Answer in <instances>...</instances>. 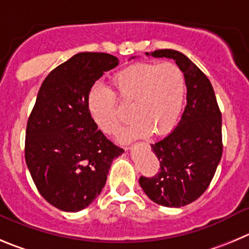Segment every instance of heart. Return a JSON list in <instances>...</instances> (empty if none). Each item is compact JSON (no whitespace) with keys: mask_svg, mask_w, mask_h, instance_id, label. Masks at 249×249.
Listing matches in <instances>:
<instances>
[{"mask_svg":"<svg viewBox=\"0 0 249 249\" xmlns=\"http://www.w3.org/2000/svg\"><path fill=\"white\" fill-rule=\"evenodd\" d=\"M114 94L108 88L94 85L88 95V110L96 126L106 134H117L123 117L117 99L131 105L132 123L121 134L122 141L148 133L162 136L175 126L184 98V75L172 62H138L112 75Z\"/></svg>","mask_w":249,"mask_h":249,"instance_id":"b5f03b06","label":"heart"}]
</instances>
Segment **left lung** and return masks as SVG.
I'll return each instance as SVG.
<instances>
[{"label": "left lung", "mask_w": 249, "mask_h": 249, "mask_svg": "<svg viewBox=\"0 0 249 249\" xmlns=\"http://www.w3.org/2000/svg\"><path fill=\"white\" fill-rule=\"evenodd\" d=\"M148 56L176 61L184 74L187 105L176 128L151 144L160 169L139 177V184L156 204L179 208L202 196L209 187L222 155L221 111L207 75L176 50H155Z\"/></svg>", "instance_id": "left-lung-1"}]
</instances>
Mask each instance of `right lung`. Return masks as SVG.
<instances>
[{"instance_id": "1", "label": "right lung", "mask_w": 249, "mask_h": 249, "mask_svg": "<svg viewBox=\"0 0 249 249\" xmlns=\"http://www.w3.org/2000/svg\"><path fill=\"white\" fill-rule=\"evenodd\" d=\"M104 52H80L49 73L25 131V161L37 191L63 212H79L103 191L123 149L98 129L88 110L94 83L118 65Z\"/></svg>"}]
</instances>
